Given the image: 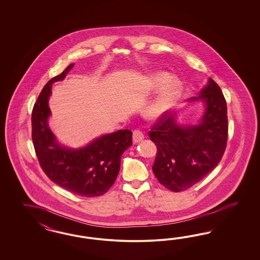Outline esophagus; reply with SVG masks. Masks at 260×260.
<instances>
[{
	"mask_svg": "<svg viewBox=\"0 0 260 260\" xmlns=\"http://www.w3.org/2000/svg\"><path fill=\"white\" fill-rule=\"evenodd\" d=\"M133 139H134V143L142 141L144 139V134L139 129H134V134H133Z\"/></svg>",
	"mask_w": 260,
	"mask_h": 260,
	"instance_id": "1",
	"label": "esophagus"
}]
</instances>
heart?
I'll return each mask as SVG.
<instances>
[{"label":"heart","instance_id":"heart-1","mask_svg":"<svg viewBox=\"0 0 260 260\" xmlns=\"http://www.w3.org/2000/svg\"><path fill=\"white\" fill-rule=\"evenodd\" d=\"M150 84L153 89H160L157 96L148 104L143 114L150 121H157L164 117L168 110L181 93V83L176 79H171L167 72H155L150 76Z\"/></svg>","mask_w":260,"mask_h":260}]
</instances>
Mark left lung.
Listing matches in <instances>:
<instances>
[{"mask_svg": "<svg viewBox=\"0 0 260 260\" xmlns=\"http://www.w3.org/2000/svg\"><path fill=\"white\" fill-rule=\"evenodd\" d=\"M205 103L203 117L196 126H180L166 113L149 132L157 147L152 171L167 189L179 192L201 181L218 165L228 140L227 103L219 86L209 79L200 94L189 102Z\"/></svg>", "mask_w": 260, "mask_h": 260, "instance_id": "1", "label": "left lung"}]
</instances>
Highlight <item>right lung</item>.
<instances>
[{"instance_id": "add662e5", "label": "right lung", "mask_w": 260, "mask_h": 260, "mask_svg": "<svg viewBox=\"0 0 260 260\" xmlns=\"http://www.w3.org/2000/svg\"><path fill=\"white\" fill-rule=\"evenodd\" d=\"M73 66L71 63L61 74L50 79L42 89L32 110V141L40 166L51 181L80 197H100L116 180L121 156L133 145V133L120 129L77 150L57 142L47 125L48 98L52 84L62 81Z\"/></svg>"}]
</instances>
